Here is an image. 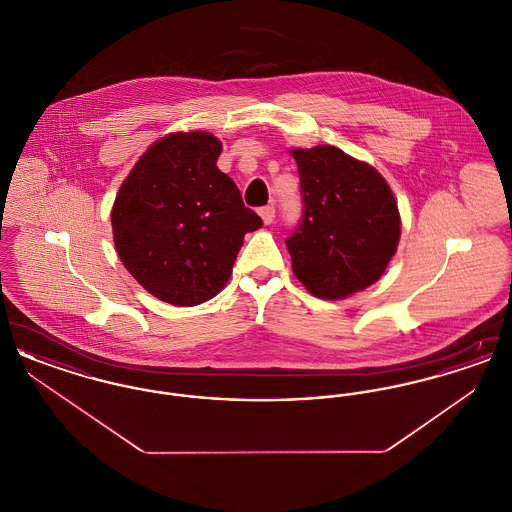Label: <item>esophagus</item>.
Returning <instances> with one entry per match:
<instances>
[{
  "label": "esophagus",
  "instance_id": "1",
  "mask_svg": "<svg viewBox=\"0 0 512 512\" xmlns=\"http://www.w3.org/2000/svg\"><path fill=\"white\" fill-rule=\"evenodd\" d=\"M259 215H261V219H263V222H265V224H270V222L274 220V217H276V209H274L272 205H267V207H261V209H259Z\"/></svg>",
  "mask_w": 512,
  "mask_h": 512
}]
</instances>
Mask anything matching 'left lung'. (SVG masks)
Wrapping results in <instances>:
<instances>
[{
  "label": "left lung",
  "instance_id": "left-lung-1",
  "mask_svg": "<svg viewBox=\"0 0 512 512\" xmlns=\"http://www.w3.org/2000/svg\"><path fill=\"white\" fill-rule=\"evenodd\" d=\"M303 215L286 238L293 274L320 299L374 284L397 249L401 220L388 182L334 146L295 149Z\"/></svg>",
  "mask_w": 512,
  "mask_h": 512
}]
</instances>
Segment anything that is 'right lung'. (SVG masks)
I'll return each mask as SVG.
<instances>
[{
  "mask_svg": "<svg viewBox=\"0 0 512 512\" xmlns=\"http://www.w3.org/2000/svg\"><path fill=\"white\" fill-rule=\"evenodd\" d=\"M219 140L176 132L155 142L122 182L111 211L124 268L157 299L194 307L224 288L247 232L263 226L219 171Z\"/></svg>",
  "mask_w": 512,
  "mask_h": 512,
  "instance_id": "right-lung-1",
  "label": "right lung"
}]
</instances>
